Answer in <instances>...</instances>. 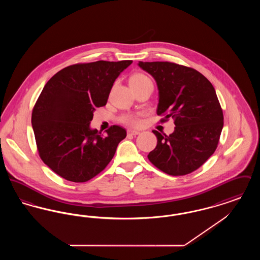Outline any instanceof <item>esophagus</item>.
I'll return each instance as SVG.
<instances>
[{
  "instance_id": "34e87169",
  "label": "esophagus",
  "mask_w": 260,
  "mask_h": 260,
  "mask_svg": "<svg viewBox=\"0 0 260 260\" xmlns=\"http://www.w3.org/2000/svg\"><path fill=\"white\" fill-rule=\"evenodd\" d=\"M127 136H137V135H139V132H137V131H135V129H127Z\"/></svg>"
}]
</instances>
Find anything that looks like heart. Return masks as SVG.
I'll list each match as a JSON object with an SVG mask.
<instances>
[{
    "label": "heart",
    "instance_id": "1",
    "mask_svg": "<svg viewBox=\"0 0 260 260\" xmlns=\"http://www.w3.org/2000/svg\"><path fill=\"white\" fill-rule=\"evenodd\" d=\"M151 81L146 75L142 73H136L133 75L129 78V86L131 87H136V86H140L146 82ZM122 122L128 125H137L139 124V118L137 116L134 115H125L122 118Z\"/></svg>",
    "mask_w": 260,
    "mask_h": 260
}]
</instances>
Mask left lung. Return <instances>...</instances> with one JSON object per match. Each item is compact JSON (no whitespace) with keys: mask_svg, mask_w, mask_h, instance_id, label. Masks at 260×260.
Wrapping results in <instances>:
<instances>
[{"mask_svg":"<svg viewBox=\"0 0 260 260\" xmlns=\"http://www.w3.org/2000/svg\"><path fill=\"white\" fill-rule=\"evenodd\" d=\"M159 89L157 114L174 120L170 136L153 131L157 146L149 161L170 175H185L199 169L214 153L223 127V113L210 81L197 70L168 61H139Z\"/></svg>","mask_w":260,"mask_h":260,"instance_id":"1","label":"left lung"}]
</instances>
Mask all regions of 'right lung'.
<instances>
[{"label": "right lung", "mask_w": 260, "mask_h": 260, "mask_svg": "<svg viewBox=\"0 0 260 260\" xmlns=\"http://www.w3.org/2000/svg\"><path fill=\"white\" fill-rule=\"evenodd\" d=\"M132 60L78 63L52 76L32 112L39 155L51 171L72 182L101 173L125 129L112 125L102 136L89 127L93 112L106 105L113 84Z\"/></svg>", "instance_id": "obj_1"}]
</instances>
